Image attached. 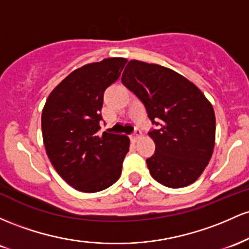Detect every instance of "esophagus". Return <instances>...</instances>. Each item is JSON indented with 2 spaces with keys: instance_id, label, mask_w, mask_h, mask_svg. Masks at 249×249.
<instances>
[{
  "instance_id": "esophagus-1",
  "label": "esophagus",
  "mask_w": 249,
  "mask_h": 249,
  "mask_svg": "<svg viewBox=\"0 0 249 249\" xmlns=\"http://www.w3.org/2000/svg\"><path fill=\"white\" fill-rule=\"evenodd\" d=\"M141 135H142V134H141V132H140V130H139V129H136V130H135V133H134V134H133V135H132V136H130V139H132V140H133V141H136V140H138V139H140V138H141Z\"/></svg>"
}]
</instances>
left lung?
Wrapping results in <instances>:
<instances>
[{"label": "left lung", "mask_w": 249, "mask_h": 249, "mask_svg": "<svg viewBox=\"0 0 249 249\" xmlns=\"http://www.w3.org/2000/svg\"><path fill=\"white\" fill-rule=\"evenodd\" d=\"M121 81L141 100L153 124L160 125L148 133L155 143L146 161L150 175L169 188L192 185L214 150L212 103L194 83L160 64L130 60Z\"/></svg>", "instance_id": "obj_1"}]
</instances>
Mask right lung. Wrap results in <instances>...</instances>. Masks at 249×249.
Masks as SVG:
<instances>
[{
  "mask_svg": "<svg viewBox=\"0 0 249 249\" xmlns=\"http://www.w3.org/2000/svg\"><path fill=\"white\" fill-rule=\"evenodd\" d=\"M125 63L124 57H110L75 69L53 89L42 110L47 155L76 191H103L121 175L129 138L99 130L103 93L119 79Z\"/></svg>",
  "mask_w": 249,
  "mask_h": 249,
  "instance_id": "1",
  "label": "right lung"
}]
</instances>
